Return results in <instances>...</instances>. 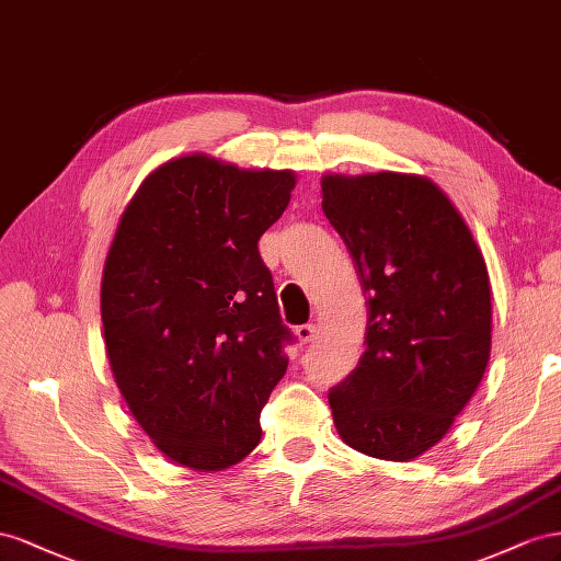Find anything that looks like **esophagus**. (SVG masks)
<instances>
[{"mask_svg": "<svg viewBox=\"0 0 561 561\" xmlns=\"http://www.w3.org/2000/svg\"><path fill=\"white\" fill-rule=\"evenodd\" d=\"M314 335H317V327L314 324H300V327H296V339L302 345L314 341Z\"/></svg>", "mask_w": 561, "mask_h": 561, "instance_id": "1", "label": "esophagus"}]
</instances>
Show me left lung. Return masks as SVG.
I'll return each instance as SVG.
<instances>
[{"instance_id":"1","label":"left lung","mask_w":561,"mask_h":561,"mask_svg":"<svg viewBox=\"0 0 561 561\" xmlns=\"http://www.w3.org/2000/svg\"><path fill=\"white\" fill-rule=\"evenodd\" d=\"M322 209L366 294V350L329 392L352 449L413 460L435 446L482 382L491 355L484 255L425 175L327 173Z\"/></svg>"}]
</instances>
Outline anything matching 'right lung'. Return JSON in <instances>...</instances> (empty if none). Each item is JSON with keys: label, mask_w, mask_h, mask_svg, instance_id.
Here are the masks:
<instances>
[{"label": "right lung", "mask_w": 561, "mask_h": 561, "mask_svg": "<svg viewBox=\"0 0 561 561\" xmlns=\"http://www.w3.org/2000/svg\"><path fill=\"white\" fill-rule=\"evenodd\" d=\"M294 185L289 169L175 157L140 183L110 244L112 376L157 449L190 470H228L259 446L261 411L289 364L259 239Z\"/></svg>", "instance_id": "obj_1"}]
</instances>
